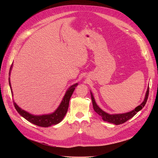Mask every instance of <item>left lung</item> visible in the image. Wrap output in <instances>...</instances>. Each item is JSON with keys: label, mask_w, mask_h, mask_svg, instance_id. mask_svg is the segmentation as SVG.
Segmentation results:
<instances>
[{"label": "left lung", "mask_w": 158, "mask_h": 158, "mask_svg": "<svg viewBox=\"0 0 158 158\" xmlns=\"http://www.w3.org/2000/svg\"><path fill=\"white\" fill-rule=\"evenodd\" d=\"M90 94H91V97H92L94 109L95 111L102 118L103 120L105 122L114 123V124H115V125H120V124L123 123L124 122H127L130 118L133 117L137 113V112L140 111L145 106L147 99H148V94H149V87H148V88H147V91L146 92L145 99L142 104L139 105L138 106H137L136 108L134 110H132V111H130V112H128L126 113L117 114H110L108 113L104 112V111H102L100 108V107H99L97 105L92 93L91 92Z\"/></svg>", "instance_id": "left-lung-1"}]
</instances>
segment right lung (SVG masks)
Returning <instances> with one entry per match:
<instances>
[{
    "instance_id": "obj_1",
    "label": "right lung",
    "mask_w": 158,
    "mask_h": 158,
    "mask_svg": "<svg viewBox=\"0 0 158 158\" xmlns=\"http://www.w3.org/2000/svg\"><path fill=\"white\" fill-rule=\"evenodd\" d=\"M11 66L10 68V70H11ZM9 83H10V88H11L10 79H9ZM77 83L72 85L69 88V89L66 91V92L64 96V98H63V101L61 104L60 105L59 107H58L57 110L54 113L51 114H45V115H41V116L32 115L29 113L20 109V107L16 104L15 102H13V104L16 110L18 111V113L21 116H22L24 118H26L27 121L30 122L33 124H35V125H36L40 127H49L52 125H56V124L60 123L63 119L66 112H67L70 97L73 92L75 88H76V87L77 86Z\"/></svg>"
}]
</instances>
